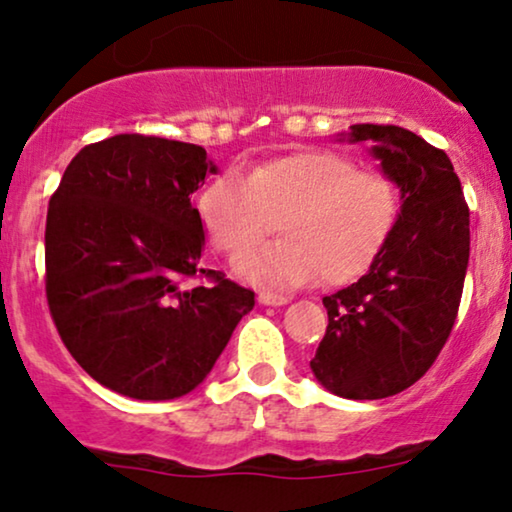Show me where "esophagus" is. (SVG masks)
<instances>
[{
    "mask_svg": "<svg viewBox=\"0 0 512 512\" xmlns=\"http://www.w3.org/2000/svg\"><path fill=\"white\" fill-rule=\"evenodd\" d=\"M258 303L261 305H272V307H279V305H286L289 303V298L286 296H277V293H258Z\"/></svg>",
    "mask_w": 512,
    "mask_h": 512,
    "instance_id": "34e87169",
    "label": "esophagus"
}]
</instances>
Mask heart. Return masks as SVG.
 <instances>
[{
	"label": "heart",
	"mask_w": 512,
	"mask_h": 512,
	"mask_svg": "<svg viewBox=\"0 0 512 512\" xmlns=\"http://www.w3.org/2000/svg\"><path fill=\"white\" fill-rule=\"evenodd\" d=\"M200 214L209 242L228 256L254 247L275 226L282 230V240L237 258L235 272L247 282L293 289L319 275L324 284H342L382 254L401 193L387 174L356 170L340 153L300 151L251 174H219L200 195Z\"/></svg>",
	"instance_id": "obj_1"
}]
</instances>
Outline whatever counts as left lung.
<instances>
[{"label": "left lung", "mask_w": 512, "mask_h": 512, "mask_svg": "<svg viewBox=\"0 0 512 512\" xmlns=\"http://www.w3.org/2000/svg\"><path fill=\"white\" fill-rule=\"evenodd\" d=\"M349 142L370 144L401 214L366 275L324 298L328 326L310 368L335 396L375 401L412 387L450 338L471 230L445 151L398 125H352Z\"/></svg>", "instance_id": "obj_1"}]
</instances>
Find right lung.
Masks as SVG:
<instances>
[{
  "instance_id": "right-lung-1",
  "label": "right lung",
  "mask_w": 512,
  "mask_h": 512,
  "mask_svg": "<svg viewBox=\"0 0 512 512\" xmlns=\"http://www.w3.org/2000/svg\"><path fill=\"white\" fill-rule=\"evenodd\" d=\"M214 172L202 146L116 135L83 146L51 195L48 310L76 363L116 394L170 401L193 391L254 310V291L202 258L191 195Z\"/></svg>"
}]
</instances>
